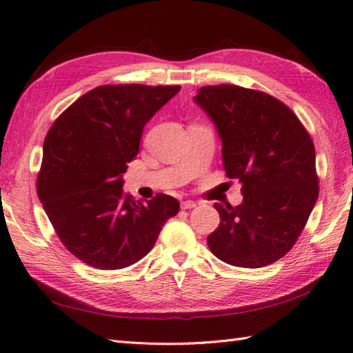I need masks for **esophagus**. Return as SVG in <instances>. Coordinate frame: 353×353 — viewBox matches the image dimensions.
<instances>
[{"label": "esophagus", "instance_id": "34e87169", "mask_svg": "<svg viewBox=\"0 0 353 353\" xmlns=\"http://www.w3.org/2000/svg\"><path fill=\"white\" fill-rule=\"evenodd\" d=\"M181 207H182V210H191V208L196 207V202H193V201H183L181 203Z\"/></svg>", "mask_w": 353, "mask_h": 353}]
</instances>
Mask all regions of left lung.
<instances>
[{"mask_svg": "<svg viewBox=\"0 0 353 353\" xmlns=\"http://www.w3.org/2000/svg\"><path fill=\"white\" fill-rule=\"evenodd\" d=\"M194 101L214 121L225 174L243 194L238 207L214 203L211 253L243 268L273 264L298 241L319 194L310 134L283 101L254 89L203 86Z\"/></svg>", "mask_w": 353, "mask_h": 353, "instance_id": "8db88e82", "label": "left lung"}]
</instances>
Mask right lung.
Listing matches in <instances>:
<instances>
[{"instance_id": "right-lung-1", "label": "right lung", "mask_w": 353, "mask_h": 353, "mask_svg": "<svg viewBox=\"0 0 353 353\" xmlns=\"http://www.w3.org/2000/svg\"><path fill=\"white\" fill-rule=\"evenodd\" d=\"M181 86L105 85L74 101L43 145L37 193L70 253L99 270H120L150 253L177 199L134 201L123 191L143 126Z\"/></svg>"}]
</instances>
